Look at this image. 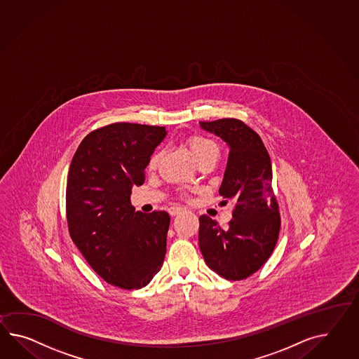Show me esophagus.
Masks as SVG:
<instances>
[{"label":"esophagus","instance_id":"34e87169","mask_svg":"<svg viewBox=\"0 0 359 359\" xmlns=\"http://www.w3.org/2000/svg\"><path fill=\"white\" fill-rule=\"evenodd\" d=\"M184 210H185V209H183V208H177V206H174V208H170V209H168V212H170V215L175 217V215L182 214Z\"/></svg>","mask_w":359,"mask_h":359}]
</instances>
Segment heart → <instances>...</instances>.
<instances>
[{
	"label": "heart",
	"instance_id": "1",
	"mask_svg": "<svg viewBox=\"0 0 359 359\" xmlns=\"http://www.w3.org/2000/svg\"><path fill=\"white\" fill-rule=\"evenodd\" d=\"M188 148L193 158L198 162L206 157H218L219 149L217 144L203 136H192L188 139ZM161 158V153L156 151L149 159L148 167L150 170L156 168Z\"/></svg>",
	"mask_w": 359,
	"mask_h": 359
}]
</instances>
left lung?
Returning <instances> with one entry per match:
<instances>
[{"label": "left lung", "mask_w": 359, "mask_h": 359, "mask_svg": "<svg viewBox=\"0 0 359 359\" xmlns=\"http://www.w3.org/2000/svg\"><path fill=\"white\" fill-rule=\"evenodd\" d=\"M200 126L229 148L219 194L236 203L227 228L219 227L208 215L200 217V249L206 264L219 276L246 279L270 258L279 237L271 158L259 135L238 119L200 122Z\"/></svg>", "instance_id": "8db88e82"}]
</instances>
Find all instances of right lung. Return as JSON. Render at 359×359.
Wrapping results in <instances>:
<instances>
[{"instance_id": "obj_1", "label": "right lung", "mask_w": 359, "mask_h": 359, "mask_svg": "<svg viewBox=\"0 0 359 359\" xmlns=\"http://www.w3.org/2000/svg\"><path fill=\"white\" fill-rule=\"evenodd\" d=\"M165 127L114 123L90 132L71 161L66 212L72 241L106 283L145 287L166 255L170 215L145 214L131 205L133 185L166 137Z\"/></svg>"}]
</instances>
